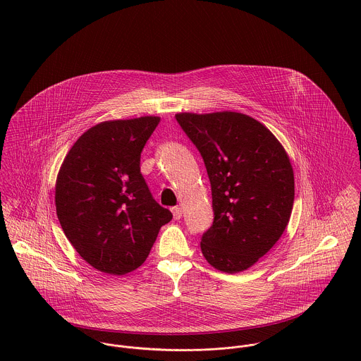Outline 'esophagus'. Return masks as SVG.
Returning <instances> with one entry per match:
<instances>
[{
    "label": "esophagus",
    "mask_w": 361,
    "mask_h": 361,
    "mask_svg": "<svg viewBox=\"0 0 361 361\" xmlns=\"http://www.w3.org/2000/svg\"><path fill=\"white\" fill-rule=\"evenodd\" d=\"M172 212H173V218L175 219H180L182 218V208L180 207H173Z\"/></svg>",
    "instance_id": "esophagus-1"
}]
</instances>
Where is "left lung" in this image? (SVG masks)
<instances>
[{"instance_id":"1","label":"left lung","mask_w":361,"mask_h":361,"mask_svg":"<svg viewBox=\"0 0 361 361\" xmlns=\"http://www.w3.org/2000/svg\"><path fill=\"white\" fill-rule=\"evenodd\" d=\"M197 147L211 183L214 221L202 252L216 269L236 274L256 264L282 236L295 200L293 169L282 145L239 112L175 115Z\"/></svg>"}]
</instances>
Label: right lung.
Instances as JSON below:
<instances>
[{"instance_id": "obj_1", "label": "right lung", "mask_w": 361, "mask_h": 361, "mask_svg": "<svg viewBox=\"0 0 361 361\" xmlns=\"http://www.w3.org/2000/svg\"><path fill=\"white\" fill-rule=\"evenodd\" d=\"M158 122V116L102 122L76 140L58 172L62 231L80 257L105 274L140 267L159 228L172 219L140 172V154Z\"/></svg>"}]
</instances>
